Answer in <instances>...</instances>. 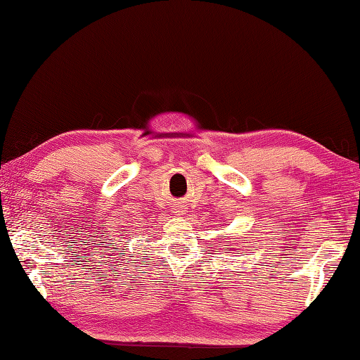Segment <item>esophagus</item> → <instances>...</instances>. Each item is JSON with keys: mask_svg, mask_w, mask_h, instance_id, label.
Returning <instances> with one entry per match:
<instances>
[{"mask_svg": "<svg viewBox=\"0 0 360 360\" xmlns=\"http://www.w3.org/2000/svg\"><path fill=\"white\" fill-rule=\"evenodd\" d=\"M176 212H182V210H181V206H178V211H176Z\"/></svg>", "mask_w": 360, "mask_h": 360, "instance_id": "1", "label": "esophagus"}]
</instances>
